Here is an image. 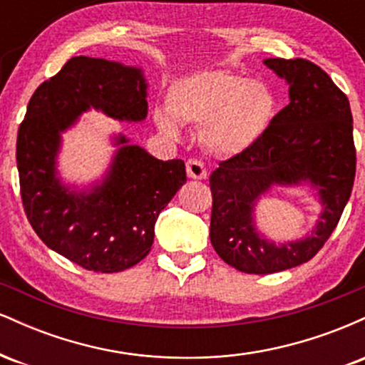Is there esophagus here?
<instances>
[{
  "mask_svg": "<svg viewBox=\"0 0 365 365\" xmlns=\"http://www.w3.org/2000/svg\"><path fill=\"white\" fill-rule=\"evenodd\" d=\"M187 175L194 180H204L207 177L206 165L200 159H188L187 161Z\"/></svg>",
  "mask_w": 365,
  "mask_h": 365,
  "instance_id": "1",
  "label": "esophagus"
}]
</instances>
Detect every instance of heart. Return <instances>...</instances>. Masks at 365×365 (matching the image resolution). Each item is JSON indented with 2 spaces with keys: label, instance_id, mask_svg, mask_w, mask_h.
<instances>
[{
  "label": "heart",
  "instance_id": "heart-1",
  "mask_svg": "<svg viewBox=\"0 0 365 365\" xmlns=\"http://www.w3.org/2000/svg\"><path fill=\"white\" fill-rule=\"evenodd\" d=\"M276 101L261 81H244L225 70H204L180 78L170 91V106L158 108L154 121L171 139L182 123L199 127L200 144L217 156H237L250 149L269 128Z\"/></svg>",
  "mask_w": 365,
  "mask_h": 365
}]
</instances>
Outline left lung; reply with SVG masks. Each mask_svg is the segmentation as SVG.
I'll return each mask as SVG.
<instances>
[{"instance_id":"8db88e82","label":"left lung","mask_w":365,"mask_h":365,"mask_svg":"<svg viewBox=\"0 0 365 365\" xmlns=\"http://www.w3.org/2000/svg\"><path fill=\"white\" fill-rule=\"evenodd\" d=\"M288 83L290 103L250 149L220 163L209 178L211 244L242 273L269 274L307 262L336 228L355 178L350 103L314 63L267 58ZM274 185H309L322 202L320 220L299 241L276 245L257 230L255 206Z\"/></svg>"}]
</instances>
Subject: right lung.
<instances>
[{
    "instance_id": "add662e5",
    "label": "right lung",
    "mask_w": 365,
    "mask_h": 365,
    "mask_svg": "<svg viewBox=\"0 0 365 365\" xmlns=\"http://www.w3.org/2000/svg\"><path fill=\"white\" fill-rule=\"evenodd\" d=\"M139 123L148 116V82L137 66L73 56L31 98L16 137L25 215L37 237L96 273H120L150 252L154 225L187 182L182 159L161 161L118 133L101 180L78 188L58 171L61 133L83 113Z\"/></svg>"
}]
</instances>
